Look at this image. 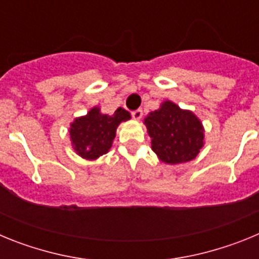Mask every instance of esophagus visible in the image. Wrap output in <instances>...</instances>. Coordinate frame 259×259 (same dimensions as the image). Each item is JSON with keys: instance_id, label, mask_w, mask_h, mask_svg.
<instances>
[{"instance_id": "obj_1", "label": "esophagus", "mask_w": 259, "mask_h": 259, "mask_svg": "<svg viewBox=\"0 0 259 259\" xmlns=\"http://www.w3.org/2000/svg\"><path fill=\"white\" fill-rule=\"evenodd\" d=\"M131 115H132V118L135 119V120H140V119L143 118V110H141V109L135 110V111H132V113H131Z\"/></svg>"}]
</instances>
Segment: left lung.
I'll use <instances>...</instances> for the list:
<instances>
[{
	"label": "left lung",
	"mask_w": 259,
	"mask_h": 259,
	"mask_svg": "<svg viewBox=\"0 0 259 259\" xmlns=\"http://www.w3.org/2000/svg\"><path fill=\"white\" fill-rule=\"evenodd\" d=\"M152 137V149L162 162L178 164L197 157L203 146V127L200 119L189 110L180 109L171 101L144 119Z\"/></svg>",
	"instance_id": "obj_1"
}]
</instances>
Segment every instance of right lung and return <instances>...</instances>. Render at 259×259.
<instances>
[{
    "mask_svg": "<svg viewBox=\"0 0 259 259\" xmlns=\"http://www.w3.org/2000/svg\"><path fill=\"white\" fill-rule=\"evenodd\" d=\"M131 119L127 110L119 107L113 115L102 114L100 107H93L84 116L71 123L70 139L72 148L81 158L89 161L106 154L115 139L116 127Z\"/></svg>",
    "mask_w": 259,
    "mask_h": 259,
    "instance_id": "1",
    "label": "right lung"
}]
</instances>
